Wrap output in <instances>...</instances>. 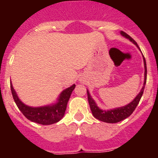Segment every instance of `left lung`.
<instances>
[{
    "label": "left lung",
    "mask_w": 158,
    "mask_h": 158,
    "mask_svg": "<svg viewBox=\"0 0 158 158\" xmlns=\"http://www.w3.org/2000/svg\"><path fill=\"white\" fill-rule=\"evenodd\" d=\"M121 35L124 37H126L127 39H129L132 43H134L137 47H139L138 44H137L136 42L124 31H121ZM143 60H144V65H145V81H144V85H143V87H142V90L140 91V93H139V95L134 99V100L132 102H131L129 104L124 106V107H118V108H115V109L110 110V111H103V110L100 109L97 106H96V103H95L94 100H93L90 94H89V91H87L88 94V100H89V104L90 106V109H91L92 112H93V116L96 118L99 119L100 121H103V122L108 123H115L120 122V121L123 120L125 118H127V117H129L130 115L133 113V111H135V108H136L137 105L139 104V101H140L141 98H142V96L143 94V92H144L145 85H146V74H147V69H146V59H145L144 56H143Z\"/></svg>",
    "instance_id": "1"
}]
</instances>
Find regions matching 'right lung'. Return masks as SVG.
I'll use <instances>...</instances> for the list:
<instances>
[{
  "instance_id": "right-lung-1",
  "label": "right lung",
  "mask_w": 158,
  "mask_h": 158,
  "mask_svg": "<svg viewBox=\"0 0 158 158\" xmlns=\"http://www.w3.org/2000/svg\"><path fill=\"white\" fill-rule=\"evenodd\" d=\"M75 86H76L75 85H73L71 87L65 89L60 95L58 103L54 105L31 107L25 105L19 100L12 87V83H10L11 91H12L14 101L17 105L19 111L23 113V115L27 119L36 123L42 124V125H51V124L55 123L63 117L65 109H66L67 103L69 101L71 93L74 89Z\"/></svg>"
}]
</instances>
